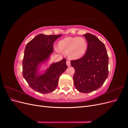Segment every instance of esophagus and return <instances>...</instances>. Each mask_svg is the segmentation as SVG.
<instances>
[{"instance_id":"esophagus-1","label":"esophagus","mask_w":128,"mask_h":128,"mask_svg":"<svg viewBox=\"0 0 128 128\" xmlns=\"http://www.w3.org/2000/svg\"><path fill=\"white\" fill-rule=\"evenodd\" d=\"M66 64H67V66H70L71 65L70 64V62L69 61H67V62H66Z\"/></svg>"}]
</instances>
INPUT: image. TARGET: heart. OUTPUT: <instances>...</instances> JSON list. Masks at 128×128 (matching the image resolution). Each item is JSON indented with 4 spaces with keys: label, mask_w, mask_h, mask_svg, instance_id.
<instances>
[{
    "label": "heart",
    "mask_w": 128,
    "mask_h": 128,
    "mask_svg": "<svg viewBox=\"0 0 128 128\" xmlns=\"http://www.w3.org/2000/svg\"><path fill=\"white\" fill-rule=\"evenodd\" d=\"M58 47L61 52L67 53L69 59L76 60L84 56L88 48V42L83 37H69L59 41Z\"/></svg>",
    "instance_id": "heart-1"
}]
</instances>
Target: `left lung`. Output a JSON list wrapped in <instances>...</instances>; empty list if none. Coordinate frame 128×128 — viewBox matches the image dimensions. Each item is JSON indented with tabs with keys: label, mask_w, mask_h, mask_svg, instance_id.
Returning <instances> with one entry per match:
<instances>
[{
	"label": "left lung",
	"mask_w": 128,
	"mask_h": 128,
	"mask_svg": "<svg viewBox=\"0 0 128 128\" xmlns=\"http://www.w3.org/2000/svg\"><path fill=\"white\" fill-rule=\"evenodd\" d=\"M88 42L85 55L71 61L75 69L74 84L80 92L89 93L101 87L108 76V56L104 44L96 36L83 35Z\"/></svg>",
	"instance_id": "1"
}]
</instances>
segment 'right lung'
Segmentation results:
<instances>
[{"label":"right lung","mask_w":128,"mask_h":128,"mask_svg":"<svg viewBox=\"0 0 128 128\" xmlns=\"http://www.w3.org/2000/svg\"><path fill=\"white\" fill-rule=\"evenodd\" d=\"M61 34H39L26 44L22 63L23 76L30 87L41 94L56 90L60 75L68 68L66 60L53 63L44 72H39L40 65L47 61L53 52V43Z\"/></svg>","instance_id":"1"}]
</instances>
